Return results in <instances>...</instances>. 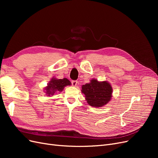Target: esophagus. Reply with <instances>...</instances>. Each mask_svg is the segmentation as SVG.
Wrapping results in <instances>:
<instances>
[{
  "instance_id": "1",
  "label": "esophagus",
  "mask_w": 158,
  "mask_h": 158,
  "mask_svg": "<svg viewBox=\"0 0 158 158\" xmlns=\"http://www.w3.org/2000/svg\"><path fill=\"white\" fill-rule=\"evenodd\" d=\"M71 83H72V85H73V86H76V85L78 84V81H76V80H73L71 82Z\"/></svg>"
}]
</instances>
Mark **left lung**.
<instances>
[{
  "label": "left lung",
  "instance_id": "left-lung-1",
  "mask_svg": "<svg viewBox=\"0 0 158 158\" xmlns=\"http://www.w3.org/2000/svg\"><path fill=\"white\" fill-rule=\"evenodd\" d=\"M111 85L107 82H98L93 79L89 83L82 86V92L84 94L85 99L90 106L103 107L111 98Z\"/></svg>",
  "mask_w": 158,
  "mask_h": 158
}]
</instances>
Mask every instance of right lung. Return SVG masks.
Listing matches in <instances>:
<instances>
[{
  "instance_id": "right-lung-1",
  "label": "right lung",
  "mask_w": 158,
  "mask_h": 158,
  "mask_svg": "<svg viewBox=\"0 0 158 158\" xmlns=\"http://www.w3.org/2000/svg\"><path fill=\"white\" fill-rule=\"evenodd\" d=\"M71 82L67 78L55 79L52 78L45 88V93L47 96L53 95L56 92L63 91L66 85H70Z\"/></svg>"
}]
</instances>
